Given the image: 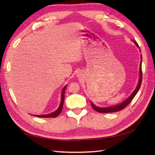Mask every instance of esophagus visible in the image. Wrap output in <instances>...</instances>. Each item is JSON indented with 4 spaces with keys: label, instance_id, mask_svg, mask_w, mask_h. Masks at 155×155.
<instances>
[{
    "label": "esophagus",
    "instance_id": "34e87169",
    "mask_svg": "<svg viewBox=\"0 0 155 155\" xmlns=\"http://www.w3.org/2000/svg\"><path fill=\"white\" fill-rule=\"evenodd\" d=\"M77 76H78V77H79V76H81V74L79 73V72H78V73L77 74Z\"/></svg>",
    "mask_w": 155,
    "mask_h": 155
}]
</instances>
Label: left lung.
I'll use <instances>...</instances> for the list:
<instances>
[{"label":"left lung","mask_w":155,"mask_h":155,"mask_svg":"<svg viewBox=\"0 0 155 155\" xmlns=\"http://www.w3.org/2000/svg\"><path fill=\"white\" fill-rule=\"evenodd\" d=\"M134 44L137 45V47H139V45H138L137 42L135 41H133ZM140 58L142 59V55L140 56ZM141 64H142V61H140V71H139V74H140V77H139V83L137 84V87L135 88V90L134 91L133 93L130 94V96L128 97L126 100L124 101H123V103H121L115 105V106L113 107H105V108H103V107H97L96 105H94L92 102L91 101V103L92 107L94 108V109L98 112V113H114V112H117V111H119L123 110V108H124L126 107L127 105L129 104L132 100L133 99V98L134 97V96L137 94V93H138V91L140 89V85L141 83H142V78H143V74H142V66H141Z\"/></svg>","instance_id":"1"}]
</instances>
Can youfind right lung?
<instances>
[{"label":"right lung","mask_w":155,"mask_h":155,"mask_svg":"<svg viewBox=\"0 0 155 155\" xmlns=\"http://www.w3.org/2000/svg\"><path fill=\"white\" fill-rule=\"evenodd\" d=\"M67 85L64 86L63 89H62V91L61 104H60V105H59V107L54 112H53V113H52L51 114H43V115L32 114V115L35 117H40V118H54V117H57L58 114H60V113H61V111L62 110V107H63V103H64V93H65V90H66V88H67Z\"/></svg>","instance_id":"add662e5"}]
</instances>
